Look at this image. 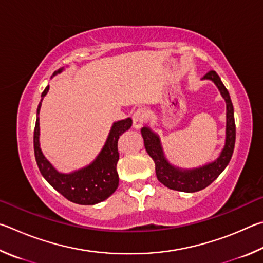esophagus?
<instances>
[{
  "instance_id": "1",
  "label": "esophagus",
  "mask_w": 263,
  "mask_h": 263,
  "mask_svg": "<svg viewBox=\"0 0 263 263\" xmlns=\"http://www.w3.org/2000/svg\"><path fill=\"white\" fill-rule=\"evenodd\" d=\"M146 120V112L144 108H137L133 114V126L136 129H140L143 126Z\"/></svg>"
}]
</instances>
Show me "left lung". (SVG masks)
<instances>
[{
	"label": "left lung",
	"instance_id": "8db88e82",
	"mask_svg": "<svg viewBox=\"0 0 263 263\" xmlns=\"http://www.w3.org/2000/svg\"><path fill=\"white\" fill-rule=\"evenodd\" d=\"M203 78L214 81L223 98L227 101V143L216 162L205 165L203 167L192 170V171H180L170 165L165 159L158 136L155 135L149 128L143 127L141 129L146 153L155 162L156 176L158 180L170 190L186 193H194L204 190L224 171L232 157L234 142H236V123H234L233 105L229 91L215 70L206 72Z\"/></svg>",
	"mask_w": 263,
	"mask_h": 263
}]
</instances>
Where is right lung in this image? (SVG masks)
Instances as JSON below:
<instances>
[{
	"label": "right lung",
	"mask_w": 263,
	"mask_h": 263,
	"mask_svg": "<svg viewBox=\"0 0 263 263\" xmlns=\"http://www.w3.org/2000/svg\"><path fill=\"white\" fill-rule=\"evenodd\" d=\"M55 71L53 75L61 71ZM49 86H46L41 97L46 96ZM41 103L36 109V121L33 134V145L35 162L40 173L47 182L67 200L77 204L92 205L104 201L117 191L119 176L117 163L119 160L118 141L124 132L132 127V119L121 120L113 124L104 149L93 163L85 168L70 174L59 173L47 159L45 158L39 146V110Z\"/></svg>",
	"instance_id": "add662e5"
}]
</instances>
